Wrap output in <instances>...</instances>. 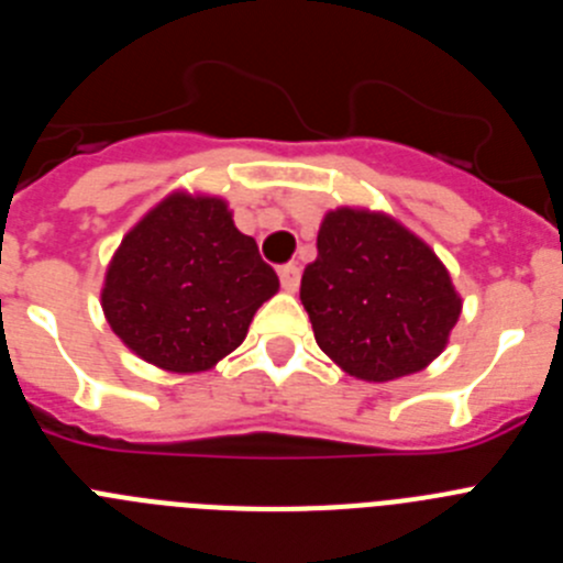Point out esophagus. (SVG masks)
<instances>
[{"label": "esophagus", "instance_id": "1", "mask_svg": "<svg viewBox=\"0 0 563 563\" xmlns=\"http://www.w3.org/2000/svg\"><path fill=\"white\" fill-rule=\"evenodd\" d=\"M278 278H282V287L287 292H296L298 285H301V271H298V265H285L278 267Z\"/></svg>", "mask_w": 563, "mask_h": 563}]
</instances>
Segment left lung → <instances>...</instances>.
I'll return each instance as SVG.
<instances>
[{
  "mask_svg": "<svg viewBox=\"0 0 563 563\" xmlns=\"http://www.w3.org/2000/svg\"><path fill=\"white\" fill-rule=\"evenodd\" d=\"M301 305L332 363L357 380L386 383L442 355L462 296L426 239L391 213L341 206L318 228Z\"/></svg>",
  "mask_w": 563,
  "mask_h": 563,
  "instance_id": "1",
  "label": "left lung"
}]
</instances>
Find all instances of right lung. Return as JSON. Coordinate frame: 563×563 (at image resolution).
<instances>
[{
    "instance_id": "add662e5",
    "label": "right lung",
    "mask_w": 563,
    "mask_h": 563,
    "mask_svg": "<svg viewBox=\"0 0 563 563\" xmlns=\"http://www.w3.org/2000/svg\"><path fill=\"white\" fill-rule=\"evenodd\" d=\"M278 292L256 239L233 225L222 197L166 194L129 228L107 265L101 307L129 352L157 369L197 375L245 341Z\"/></svg>"
}]
</instances>
